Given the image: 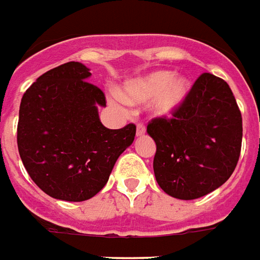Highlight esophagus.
<instances>
[{"mask_svg":"<svg viewBox=\"0 0 260 260\" xmlns=\"http://www.w3.org/2000/svg\"><path fill=\"white\" fill-rule=\"evenodd\" d=\"M145 132H146L145 126H144L142 123H138V124H137V136H138V137L144 136V134H145Z\"/></svg>","mask_w":260,"mask_h":260,"instance_id":"obj_1","label":"esophagus"}]
</instances>
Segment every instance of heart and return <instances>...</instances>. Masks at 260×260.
Returning <instances> with one entry per match:
<instances>
[{
	"mask_svg": "<svg viewBox=\"0 0 260 260\" xmlns=\"http://www.w3.org/2000/svg\"><path fill=\"white\" fill-rule=\"evenodd\" d=\"M189 81L174 77L170 71L152 72L144 78L128 82L123 93V100L130 104L145 103L155 99L156 114L169 115L182 104L189 93Z\"/></svg>",
	"mask_w": 260,
	"mask_h": 260,
	"instance_id": "1",
	"label": "heart"
}]
</instances>
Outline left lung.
I'll list each match as a JSON object with an SVG mask.
<instances>
[{"instance_id":"obj_1","label":"left lung","mask_w":260,"mask_h":260,"mask_svg":"<svg viewBox=\"0 0 260 260\" xmlns=\"http://www.w3.org/2000/svg\"><path fill=\"white\" fill-rule=\"evenodd\" d=\"M146 132L156 142L153 171L160 188L175 199L193 200L233 174L243 118L229 85L204 72L171 116L153 118Z\"/></svg>"}]
</instances>
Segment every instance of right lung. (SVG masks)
I'll use <instances>...</instances> for the list:
<instances>
[{"label":"right lung","mask_w":260,"mask_h":260,"mask_svg":"<svg viewBox=\"0 0 260 260\" xmlns=\"http://www.w3.org/2000/svg\"><path fill=\"white\" fill-rule=\"evenodd\" d=\"M90 75L78 61L61 64L42 74L21 99V161L37 186L58 200L83 202L100 192L136 136L133 123L111 130L100 122L97 107L107 101L86 81Z\"/></svg>","instance_id":"add662e5"}]
</instances>
